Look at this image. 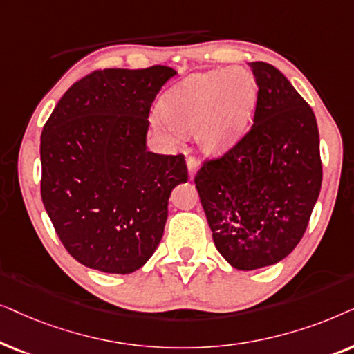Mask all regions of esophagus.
Wrapping results in <instances>:
<instances>
[{
    "instance_id": "34e87169",
    "label": "esophagus",
    "mask_w": 354,
    "mask_h": 354,
    "mask_svg": "<svg viewBox=\"0 0 354 354\" xmlns=\"http://www.w3.org/2000/svg\"><path fill=\"white\" fill-rule=\"evenodd\" d=\"M186 165H187V174H189V180L194 178V174L197 173V160L194 157H189L186 160Z\"/></svg>"
}]
</instances>
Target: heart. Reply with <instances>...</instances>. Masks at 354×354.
<instances>
[{
    "label": "heart",
    "instance_id": "b5f03b06",
    "mask_svg": "<svg viewBox=\"0 0 354 354\" xmlns=\"http://www.w3.org/2000/svg\"><path fill=\"white\" fill-rule=\"evenodd\" d=\"M259 98L256 77L243 68L194 74L174 87L160 105L174 138L194 133L202 155L218 158L243 142Z\"/></svg>",
    "mask_w": 354,
    "mask_h": 354
}]
</instances>
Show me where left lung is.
<instances>
[{
	"instance_id": "obj_1",
	"label": "left lung",
	"mask_w": 354,
	"mask_h": 354,
	"mask_svg": "<svg viewBox=\"0 0 354 354\" xmlns=\"http://www.w3.org/2000/svg\"><path fill=\"white\" fill-rule=\"evenodd\" d=\"M249 66L259 87L252 128L194 178L215 248L238 270L273 266L298 246L322 185L314 111L275 66Z\"/></svg>"
}]
</instances>
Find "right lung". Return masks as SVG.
I'll return each instance as SVG.
<instances>
[{
  "label": "right lung",
  "mask_w": 354,
  "mask_h": 354,
  "mask_svg": "<svg viewBox=\"0 0 354 354\" xmlns=\"http://www.w3.org/2000/svg\"><path fill=\"white\" fill-rule=\"evenodd\" d=\"M176 75L168 66L103 69L69 87L40 139L41 201L75 261L133 273L162 241L183 155L147 152L150 106Z\"/></svg>",
  "instance_id": "obj_1"
}]
</instances>
